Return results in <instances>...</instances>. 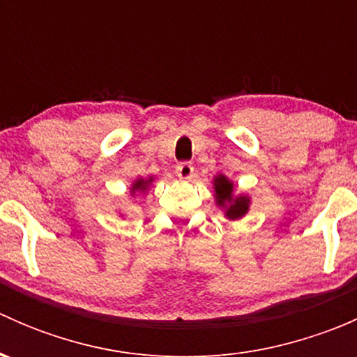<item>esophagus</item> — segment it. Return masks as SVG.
Instances as JSON below:
<instances>
[{"label":"esophagus","mask_w":357,"mask_h":357,"mask_svg":"<svg viewBox=\"0 0 357 357\" xmlns=\"http://www.w3.org/2000/svg\"><path fill=\"white\" fill-rule=\"evenodd\" d=\"M176 174H178L179 179H185V181H188V179H192V176H193V165L190 164V162H181V164L176 167Z\"/></svg>","instance_id":"obj_1"}]
</instances>
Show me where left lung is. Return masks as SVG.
I'll list each match as a JSON object with an SVG mask.
<instances>
[{
    "mask_svg": "<svg viewBox=\"0 0 357 357\" xmlns=\"http://www.w3.org/2000/svg\"><path fill=\"white\" fill-rule=\"evenodd\" d=\"M214 199L226 218L231 221L242 219L250 208V197L245 193L235 195V185L225 174H218L214 178Z\"/></svg>",
    "mask_w": 357,
    "mask_h": 357,
    "instance_id": "left-lung-1",
    "label": "left lung"
}]
</instances>
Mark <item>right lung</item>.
I'll return each mask as SVG.
<instances>
[{
	"mask_svg": "<svg viewBox=\"0 0 357 357\" xmlns=\"http://www.w3.org/2000/svg\"><path fill=\"white\" fill-rule=\"evenodd\" d=\"M152 183H153V176H150V178H146V179L138 178L131 185V195L135 197L138 192L139 193H146L150 190V186H152Z\"/></svg>",
	"mask_w": 357,
	"mask_h": 357,
	"instance_id": "1",
	"label": "right lung"
}]
</instances>
